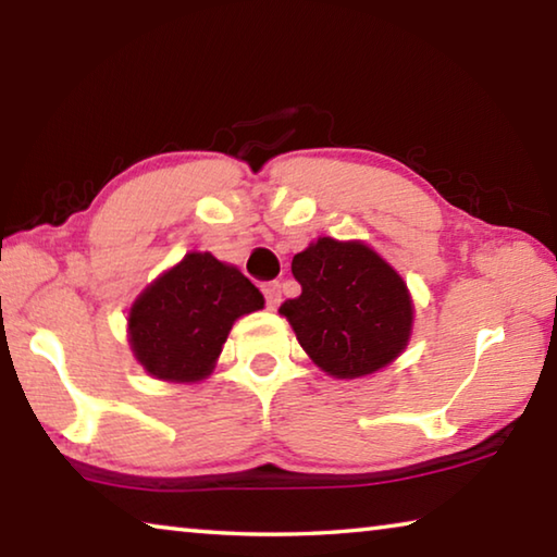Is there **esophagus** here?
Wrapping results in <instances>:
<instances>
[{
    "label": "esophagus",
    "mask_w": 557,
    "mask_h": 557,
    "mask_svg": "<svg viewBox=\"0 0 557 557\" xmlns=\"http://www.w3.org/2000/svg\"><path fill=\"white\" fill-rule=\"evenodd\" d=\"M262 295H264V299H268L270 310H275V307L282 302V287H280V282H264V285H262Z\"/></svg>",
    "instance_id": "obj_1"
}]
</instances>
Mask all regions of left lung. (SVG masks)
I'll return each mask as SVG.
<instances>
[{
    "label": "left lung",
    "mask_w": 557,
    "mask_h": 557,
    "mask_svg": "<svg viewBox=\"0 0 557 557\" xmlns=\"http://www.w3.org/2000/svg\"><path fill=\"white\" fill-rule=\"evenodd\" d=\"M302 295L287 299L299 347L334 379H359L401 357L413 330L404 277L361 240L317 237L293 258Z\"/></svg>",
    "instance_id": "obj_1"
}]
</instances>
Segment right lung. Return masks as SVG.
<instances>
[{
    "instance_id": "obj_1",
    "label": "right lung",
    "mask_w": 557,
    "mask_h": 557,
    "mask_svg": "<svg viewBox=\"0 0 557 557\" xmlns=\"http://www.w3.org/2000/svg\"><path fill=\"white\" fill-rule=\"evenodd\" d=\"M262 307V293L235 264L193 250L134 299L131 351L161 382H202L213 374L235 320Z\"/></svg>"
}]
</instances>
